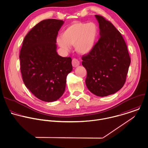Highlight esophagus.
Here are the masks:
<instances>
[{
    "label": "esophagus",
    "mask_w": 148,
    "mask_h": 148,
    "mask_svg": "<svg viewBox=\"0 0 148 148\" xmlns=\"http://www.w3.org/2000/svg\"><path fill=\"white\" fill-rule=\"evenodd\" d=\"M72 64L73 67H77L80 65V62L76 58H73L72 61Z\"/></svg>",
    "instance_id": "obj_1"
}]
</instances>
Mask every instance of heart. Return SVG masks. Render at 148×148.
<instances>
[{
  "instance_id": "heart-1",
  "label": "heart",
  "mask_w": 148,
  "mask_h": 148,
  "mask_svg": "<svg viewBox=\"0 0 148 148\" xmlns=\"http://www.w3.org/2000/svg\"><path fill=\"white\" fill-rule=\"evenodd\" d=\"M97 33L98 28L94 23L76 22L68 27L62 33L61 37L57 38L56 42L65 51L71 50V46H75L77 53L86 55L92 50Z\"/></svg>"
}]
</instances>
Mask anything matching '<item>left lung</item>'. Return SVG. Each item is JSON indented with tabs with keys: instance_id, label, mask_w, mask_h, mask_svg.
<instances>
[{
	"instance_id": "obj_1",
	"label": "left lung",
	"mask_w": 148,
	"mask_h": 148,
	"mask_svg": "<svg viewBox=\"0 0 148 148\" xmlns=\"http://www.w3.org/2000/svg\"><path fill=\"white\" fill-rule=\"evenodd\" d=\"M99 23V38L91 51L82 57L87 71L86 84L92 94L106 97L124 86L131 60L121 34L102 16L95 15Z\"/></svg>"
}]
</instances>
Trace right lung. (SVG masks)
Listing matches in <instances>:
<instances>
[{
	"label": "right lung",
	"mask_w": 148,
	"mask_h": 148,
	"mask_svg": "<svg viewBox=\"0 0 148 148\" xmlns=\"http://www.w3.org/2000/svg\"><path fill=\"white\" fill-rule=\"evenodd\" d=\"M64 23L56 19L40 21L25 36L20 51L23 82L43 101L53 102L62 95L66 77L72 71L71 58L57 52L56 38Z\"/></svg>",
	"instance_id": "obj_1"
}]
</instances>
